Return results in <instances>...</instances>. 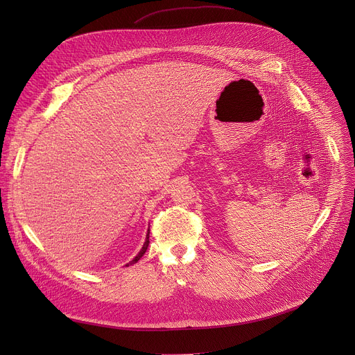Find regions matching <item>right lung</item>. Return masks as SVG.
<instances>
[{
	"label": "right lung",
	"mask_w": 355,
	"mask_h": 355,
	"mask_svg": "<svg viewBox=\"0 0 355 355\" xmlns=\"http://www.w3.org/2000/svg\"><path fill=\"white\" fill-rule=\"evenodd\" d=\"M148 236H150V230H147V234H146V241H144V244H143V247H141V250H140V252L139 254L129 263V264H135V263H137L140 259H141V256L144 254L146 252V250H147V247H148V243H150V240H148ZM129 264H126V266H129Z\"/></svg>",
	"instance_id": "right-lung-1"
}]
</instances>
